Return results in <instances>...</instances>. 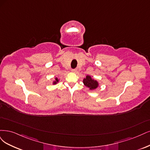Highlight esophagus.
<instances>
[{
  "label": "esophagus",
  "mask_w": 150,
  "mask_h": 150,
  "mask_svg": "<svg viewBox=\"0 0 150 150\" xmlns=\"http://www.w3.org/2000/svg\"><path fill=\"white\" fill-rule=\"evenodd\" d=\"M71 71V72H73V73H75V72L77 71V70L76 69H72Z\"/></svg>",
  "instance_id": "obj_1"
}]
</instances>
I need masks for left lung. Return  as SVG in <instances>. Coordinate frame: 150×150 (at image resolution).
Here are the masks:
<instances>
[{
    "label": "left lung",
    "instance_id": "8db88e82",
    "mask_svg": "<svg viewBox=\"0 0 150 150\" xmlns=\"http://www.w3.org/2000/svg\"><path fill=\"white\" fill-rule=\"evenodd\" d=\"M83 82L84 85L87 86L90 90H95L98 86V82L91 78V76L86 75V78H84Z\"/></svg>",
    "mask_w": 150,
    "mask_h": 150
}]
</instances>
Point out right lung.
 <instances>
[{
	"instance_id": "obj_1",
	"label": "right lung",
	"mask_w": 150,
	"mask_h": 150,
	"mask_svg": "<svg viewBox=\"0 0 150 150\" xmlns=\"http://www.w3.org/2000/svg\"><path fill=\"white\" fill-rule=\"evenodd\" d=\"M59 80L58 79V78H57V77H56V78L55 79V81H54V82H53V84H54V85L57 84V83H58V82H59Z\"/></svg>"
}]
</instances>
